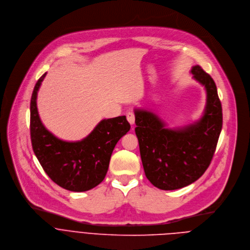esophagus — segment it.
Instances as JSON below:
<instances>
[{"label": "esophagus", "mask_w": 250, "mask_h": 250, "mask_svg": "<svg viewBox=\"0 0 250 250\" xmlns=\"http://www.w3.org/2000/svg\"><path fill=\"white\" fill-rule=\"evenodd\" d=\"M126 119H127L128 123H129L131 125H134L135 117H134V114H133V113H131V112L127 113V114H126Z\"/></svg>", "instance_id": "obj_1"}]
</instances>
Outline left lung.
<instances>
[{"mask_svg": "<svg viewBox=\"0 0 250 250\" xmlns=\"http://www.w3.org/2000/svg\"><path fill=\"white\" fill-rule=\"evenodd\" d=\"M190 72L207 94L204 113L198 121L169 128L155 113L134 110L135 133L145 176L163 190L189 186L205 173L222 130V105L213 78L199 65L192 66Z\"/></svg>", "mask_w": 250, "mask_h": 250, "instance_id": "1", "label": "left lung"}]
</instances>
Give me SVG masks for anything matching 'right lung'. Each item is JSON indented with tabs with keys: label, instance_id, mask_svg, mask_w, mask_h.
Segmentation results:
<instances>
[{
	"label": "right lung",
	"instance_id": "1",
	"mask_svg": "<svg viewBox=\"0 0 250 250\" xmlns=\"http://www.w3.org/2000/svg\"><path fill=\"white\" fill-rule=\"evenodd\" d=\"M36 82L30 101L32 148L49 178L61 188L87 191L103 182L118 141L130 129L125 116L102 120L82 140L63 141L42 124L37 110V93L46 76Z\"/></svg>",
	"mask_w": 250,
	"mask_h": 250
}]
</instances>
